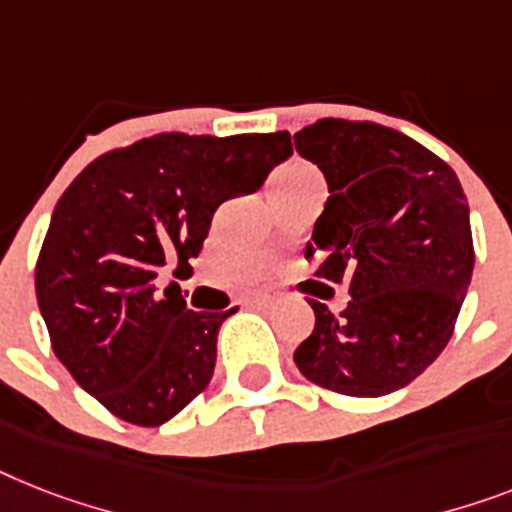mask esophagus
<instances>
[{"label":"esophagus","instance_id":"1","mask_svg":"<svg viewBox=\"0 0 512 512\" xmlns=\"http://www.w3.org/2000/svg\"><path fill=\"white\" fill-rule=\"evenodd\" d=\"M274 301H277V295L272 290H256V293L246 295V303H251V306H272Z\"/></svg>","mask_w":512,"mask_h":512}]
</instances>
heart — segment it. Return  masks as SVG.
I'll use <instances>...</instances> for the list:
<instances>
[{
	"mask_svg": "<svg viewBox=\"0 0 512 512\" xmlns=\"http://www.w3.org/2000/svg\"><path fill=\"white\" fill-rule=\"evenodd\" d=\"M295 172H298V170H290V172H285V177H293Z\"/></svg>",
	"mask_w": 512,
	"mask_h": 512,
	"instance_id": "obj_1",
	"label": "heart"
}]
</instances>
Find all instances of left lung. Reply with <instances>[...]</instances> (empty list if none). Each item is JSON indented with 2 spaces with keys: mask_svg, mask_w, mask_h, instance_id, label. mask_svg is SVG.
<instances>
[{
  "mask_svg": "<svg viewBox=\"0 0 512 512\" xmlns=\"http://www.w3.org/2000/svg\"><path fill=\"white\" fill-rule=\"evenodd\" d=\"M295 151L329 188L306 259L319 261V280L348 282L353 298L340 316L311 301L314 332L295 363L340 395H390L437 361L471 285L474 240L458 175L374 122L319 120L295 133Z\"/></svg>",
  "mask_w": 512,
  "mask_h": 512,
  "instance_id": "obj_1",
  "label": "left lung"
}]
</instances>
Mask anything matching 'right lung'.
<instances>
[{"label":"right lung","mask_w":512,"mask_h":512,"mask_svg":"<svg viewBox=\"0 0 512 512\" xmlns=\"http://www.w3.org/2000/svg\"><path fill=\"white\" fill-rule=\"evenodd\" d=\"M290 135L162 133L109 151L54 206L36 264L52 348L75 382L135 426H162L209 384L230 311H190L162 266L193 272L222 201L253 193Z\"/></svg>","instance_id":"1"}]
</instances>
